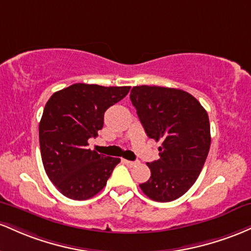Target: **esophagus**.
Returning <instances> with one entry per match:
<instances>
[{"label":"esophagus","instance_id":"esophagus-1","mask_svg":"<svg viewBox=\"0 0 251 251\" xmlns=\"http://www.w3.org/2000/svg\"><path fill=\"white\" fill-rule=\"evenodd\" d=\"M123 162H125L126 166H129V167H134L135 165H137V161H130V160H123Z\"/></svg>","mask_w":251,"mask_h":251}]
</instances>
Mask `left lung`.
<instances>
[{"label":"left lung","mask_w":251,"mask_h":251,"mask_svg":"<svg viewBox=\"0 0 251 251\" xmlns=\"http://www.w3.org/2000/svg\"><path fill=\"white\" fill-rule=\"evenodd\" d=\"M130 100L149 139L161 140L160 159L148 162L151 178L140 185L155 201H172L198 179L210 151L207 112L186 91L161 86H134Z\"/></svg>","instance_id":"left-lung-1"}]
</instances>
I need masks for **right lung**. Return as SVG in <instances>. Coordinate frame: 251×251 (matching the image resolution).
<instances>
[{"label":"right lung","mask_w":251,"mask_h":251,"mask_svg":"<svg viewBox=\"0 0 251 251\" xmlns=\"http://www.w3.org/2000/svg\"><path fill=\"white\" fill-rule=\"evenodd\" d=\"M130 86L78 83L54 92L39 125L41 159L58 191L73 201L92 198L121 161L88 148L103 128L104 112L128 95Z\"/></svg>","instance_id":"1"}]
</instances>
